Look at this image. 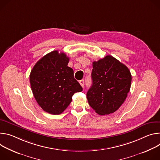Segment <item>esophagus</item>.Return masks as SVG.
Segmentation results:
<instances>
[{
	"instance_id": "esophagus-1",
	"label": "esophagus",
	"mask_w": 160,
	"mask_h": 160,
	"mask_svg": "<svg viewBox=\"0 0 160 160\" xmlns=\"http://www.w3.org/2000/svg\"><path fill=\"white\" fill-rule=\"evenodd\" d=\"M79 84H81V86L82 87H84V81L83 79L80 80V81H79Z\"/></svg>"
}]
</instances>
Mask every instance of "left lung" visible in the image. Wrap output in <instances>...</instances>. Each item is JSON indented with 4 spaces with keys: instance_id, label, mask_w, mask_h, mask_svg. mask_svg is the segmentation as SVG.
<instances>
[{
    "instance_id": "left-lung-1",
    "label": "left lung",
    "mask_w": 160,
    "mask_h": 160,
    "mask_svg": "<svg viewBox=\"0 0 160 160\" xmlns=\"http://www.w3.org/2000/svg\"><path fill=\"white\" fill-rule=\"evenodd\" d=\"M92 86L86 97L99 115L116 111L130 92L132 75L128 67L111 55L93 62Z\"/></svg>"
}]
</instances>
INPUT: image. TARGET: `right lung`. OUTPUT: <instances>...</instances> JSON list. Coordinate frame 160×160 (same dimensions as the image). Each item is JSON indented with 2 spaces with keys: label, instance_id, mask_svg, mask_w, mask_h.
Here are the masks:
<instances>
[{
  "label": "right lung",
  "instance_id": "right-lung-1",
  "mask_svg": "<svg viewBox=\"0 0 160 160\" xmlns=\"http://www.w3.org/2000/svg\"><path fill=\"white\" fill-rule=\"evenodd\" d=\"M65 53L53 51L44 56L33 67L30 74L32 91L40 107L51 114L62 113L72 97L82 88L74 78V70L67 66Z\"/></svg>",
  "mask_w": 160,
  "mask_h": 160
}]
</instances>
